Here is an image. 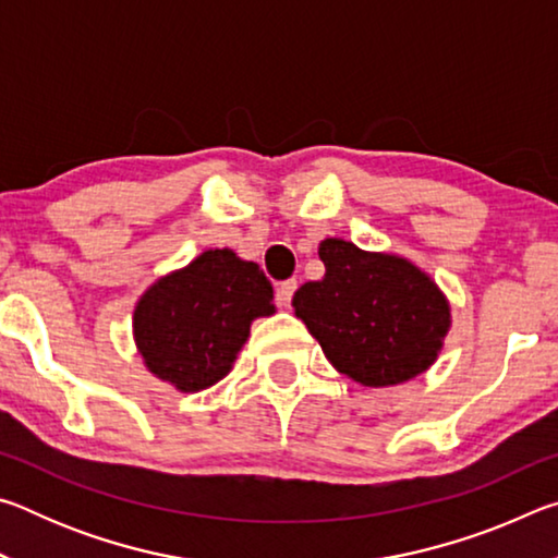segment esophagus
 Wrapping results in <instances>:
<instances>
[{
    "mask_svg": "<svg viewBox=\"0 0 558 558\" xmlns=\"http://www.w3.org/2000/svg\"><path fill=\"white\" fill-rule=\"evenodd\" d=\"M295 290H298V280L295 278L282 280L280 286H278V290H276V302H278V305L280 307H288L292 295H295Z\"/></svg>",
    "mask_w": 558,
    "mask_h": 558,
    "instance_id": "34e87169",
    "label": "esophagus"
}]
</instances>
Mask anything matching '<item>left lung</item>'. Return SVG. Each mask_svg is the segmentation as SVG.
I'll list each match as a JSON object with an SVG mask.
<instances>
[{
    "label": "left lung",
    "mask_w": 558,
    "mask_h": 558,
    "mask_svg": "<svg viewBox=\"0 0 558 558\" xmlns=\"http://www.w3.org/2000/svg\"><path fill=\"white\" fill-rule=\"evenodd\" d=\"M319 258L323 280L305 282L292 307L337 372L379 389L409 381L436 362L450 307L426 272L342 239L319 243Z\"/></svg>",
    "instance_id": "left-lung-1"
}]
</instances>
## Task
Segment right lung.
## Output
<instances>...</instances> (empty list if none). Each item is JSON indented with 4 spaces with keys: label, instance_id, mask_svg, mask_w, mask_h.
<instances>
[{
    "label": "right lung",
    "instance_id": "obj_1",
    "mask_svg": "<svg viewBox=\"0 0 558 558\" xmlns=\"http://www.w3.org/2000/svg\"><path fill=\"white\" fill-rule=\"evenodd\" d=\"M276 313L258 263L206 251L157 280L135 307V342L147 369L179 391H202L231 372L256 317Z\"/></svg>",
    "mask_w": 558,
    "mask_h": 558
}]
</instances>
